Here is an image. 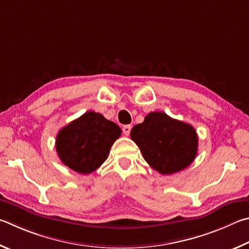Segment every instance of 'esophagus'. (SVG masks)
Here are the masks:
<instances>
[{
  "label": "esophagus",
  "mask_w": 249,
  "mask_h": 249,
  "mask_svg": "<svg viewBox=\"0 0 249 249\" xmlns=\"http://www.w3.org/2000/svg\"><path fill=\"white\" fill-rule=\"evenodd\" d=\"M130 131H131V125H130V124L124 125V127H122V132H124V136H129Z\"/></svg>",
  "instance_id": "34e87169"
}]
</instances>
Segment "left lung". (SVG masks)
<instances>
[{"mask_svg": "<svg viewBox=\"0 0 249 249\" xmlns=\"http://www.w3.org/2000/svg\"><path fill=\"white\" fill-rule=\"evenodd\" d=\"M131 139L147 164L163 175L188 167L198 152V136L193 125L165 112H150L142 124L132 128Z\"/></svg>", "mask_w": 249, "mask_h": 249, "instance_id": "8db88e82", "label": "left lung"}]
</instances>
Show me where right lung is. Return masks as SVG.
Returning <instances> with one entry per match:
<instances>
[{"instance_id":"right-lung-1","label":"right lung","mask_w":249,"mask_h":249,"mask_svg":"<svg viewBox=\"0 0 249 249\" xmlns=\"http://www.w3.org/2000/svg\"><path fill=\"white\" fill-rule=\"evenodd\" d=\"M121 129L103 115L87 111L60 130L55 150L64 165L83 175L96 171L107 160Z\"/></svg>"}]
</instances>
